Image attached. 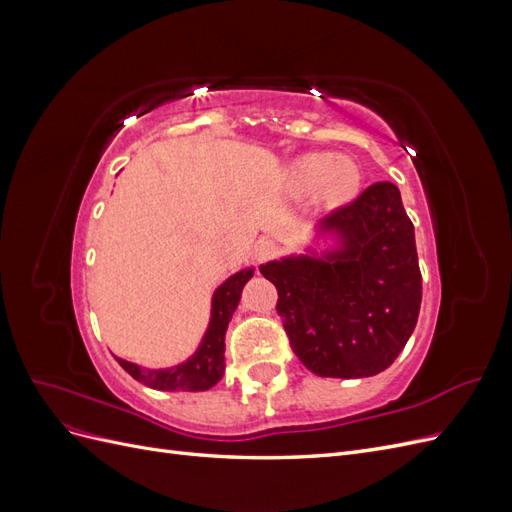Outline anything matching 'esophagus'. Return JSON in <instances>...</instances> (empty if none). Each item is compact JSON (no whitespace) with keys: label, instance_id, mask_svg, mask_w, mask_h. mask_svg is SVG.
<instances>
[{"label":"esophagus","instance_id":"obj_1","mask_svg":"<svg viewBox=\"0 0 512 512\" xmlns=\"http://www.w3.org/2000/svg\"><path fill=\"white\" fill-rule=\"evenodd\" d=\"M277 254V243L273 239H258L254 245V260L256 262H267Z\"/></svg>","mask_w":512,"mask_h":512}]
</instances>
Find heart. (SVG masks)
Segmentation results:
<instances>
[{
    "label": "heart",
    "instance_id": "obj_1",
    "mask_svg": "<svg viewBox=\"0 0 512 512\" xmlns=\"http://www.w3.org/2000/svg\"><path fill=\"white\" fill-rule=\"evenodd\" d=\"M361 168L348 156L333 158L331 153H305L286 168V190L297 196H316V203L335 209L346 205L359 192Z\"/></svg>",
    "mask_w": 512,
    "mask_h": 512
}]
</instances>
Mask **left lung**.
Segmentation results:
<instances>
[{"instance_id":"1","label":"left lung","mask_w":512,"mask_h":512,"mask_svg":"<svg viewBox=\"0 0 512 512\" xmlns=\"http://www.w3.org/2000/svg\"><path fill=\"white\" fill-rule=\"evenodd\" d=\"M337 245L260 265L299 361L322 378H367L410 339L423 297L414 226L395 183L380 181L318 226Z\"/></svg>"}]
</instances>
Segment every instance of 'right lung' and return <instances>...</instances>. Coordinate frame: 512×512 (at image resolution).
Here are the masks:
<instances>
[{
    "mask_svg": "<svg viewBox=\"0 0 512 512\" xmlns=\"http://www.w3.org/2000/svg\"><path fill=\"white\" fill-rule=\"evenodd\" d=\"M254 275V269H241L239 273L230 275L228 280L213 292L211 299V320L209 327L200 339V346L190 356L175 367L166 369H145L136 363L123 361L115 356L117 363L128 371V374L143 382L149 389L158 391H207L218 384L224 376V337L228 322L235 314L241 299V290L247 280Z\"/></svg>",
    "mask_w": 512,
    "mask_h": 512,
    "instance_id": "obj_1",
    "label": "right lung"
}]
</instances>
